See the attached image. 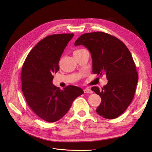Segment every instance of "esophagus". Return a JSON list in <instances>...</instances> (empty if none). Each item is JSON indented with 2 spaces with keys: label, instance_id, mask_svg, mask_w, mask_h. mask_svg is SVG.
Wrapping results in <instances>:
<instances>
[{
  "label": "esophagus",
  "instance_id": "obj_1",
  "mask_svg": "<svg viewBox=\"0 0 152 152\" xmlns=\"http://www.w3.org/2000/svg\"><path fill=\"white\" fill-rule=\"evenodd\" d=\"M84 93H89V94H91L93 93V91H92L89 88H86L84 89Z\"/></svg>",
  "mask_w": 152,
  "mask_h": 152
}]
</instances>
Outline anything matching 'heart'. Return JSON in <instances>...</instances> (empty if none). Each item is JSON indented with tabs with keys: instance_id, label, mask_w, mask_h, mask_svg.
<instances>
[{
	"instance_id": "heart-1",
	"label": "heart",
	"mask_w": 152,
	"mask_h": 152,
	"mask_svg": "<svg viewBox=\"0 0 152 152\" xmlns=\"http://www.w3.org/2000/svg\"><path fill=\"white\" fill-rule=\"evenodd\" d=\"M81 49H78V50H75V51H74V53H77V52H78V51H79V50H80Z\"/></svg>"
}]
</instances>
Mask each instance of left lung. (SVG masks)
<instances>
[{
  "label": "left lung",
  "mask_w": 152,
  "mask_h": 152,
  "mask_svg": "<svg viewBox=\"0 0 152 152\" xmlns=\"http://www.w3.org/2000/svg\"><path fill=\"white\" fill-rule=\"evenodd\" d=\"M83 45L89 49L93 59V72L105 75L108 83L100 89L91 90L102 98L96 109L105 118L119 117L131 104L137 83V72L129 50L121 40L102 31L82 34L75 45Z\"/></svg>",
  "instance_id": "left-lung-1"
}]
</instances>
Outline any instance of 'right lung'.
<instances>
[{"instance_id":"1","label":"right lung","mask_w":152,"mask_h":152,"mask_svg":"<svg viewBox=\"0 0 152 152\" xmlns=\"http://www.w3.org/2000/svg\"><path fill=\"white\" fill-rule=\"evenodd\" d=\"M73 35L47 36L30 50L23 65L21 89L26 102L37 115L48 122L61 118L74 99L84 94L80 87L68 86L61 90L52 82L59 69L61 54Z\"/></svg>"}]
</instances>
